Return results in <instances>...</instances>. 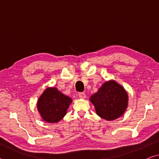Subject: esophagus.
<instances>
[{
	"instance_id": "1",
	"label": "esophagus",
	"mask_w": 159,
	"mask_h": 159,
	"mask_svg": "<svg viewBox=\"0 0 159 159\" xmlns=\"http://www.w3.org/2000/svg\"><path fill=\"white\" fill-rule=\"evenodd\" d=\"M79 97L80 99H85L86 98V95L84 93H80L79 94Z\"/></svg>"
}]
</instances>
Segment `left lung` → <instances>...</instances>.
Segmentation results:
<instances>
[{
  "label": "left lung",
  "mask_w": 159,
  "mask_h": 159,
  "mask_svg": "<svg viewBox=\"0 0 159 159\" xmlns=\"http://www.w3.org/2000/svg\"><path fill=\"white\" fill-rule=\"evenodd\" d=\"M89 99L95 106L96 114L107 120L121 116L128 106V93L114 80L104 82Z\"/></svg>",
  "instance_id": "left-lung-1"
}]
</instances>
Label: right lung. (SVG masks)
<instances>
[{"label":"right lung","mask_w":159,"mask_h":159,"mask_svg":"<svg viewBox=\"0 0 159 159\" xmlns=\"http://www.w3.org/2000/svg\"><path fill=\"white\" fill-rule=\"evenodd\" d=\"M71 102V98L61 93L57 88L48 87L40 95L36 105L44 121L57 123L66 114Z\"/></svg>","instance_id":"right-lung-1"}]
</instances>
